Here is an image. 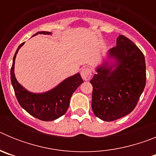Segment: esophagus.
<instances>
[{
	"instance_id": "esophagus-1",
	"label": "esophagus",
	"mask_w": 156,
	"mask_h": 156,
	"mask_svg": "<svg viewBox=\"0 0 156 156\" xmlns=\"http://www.w3.org/2000/svg\"><path fill=\"white\" fill-rule=\"evenodd\" d=\"M92 75L91 69L89 68H83L81 70V76L84 80H89Z\"/></svg>"
}]
</instances>
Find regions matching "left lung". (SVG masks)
<instances>
[{
    "instance_id": "8db88e82",
    "label": "left lung",
    "mask_w": 156,
    "mask_h": 156,
    "mask_svg": "<svg viewBox=\"0 0 156 156\" xmlns=\"http://www.w3.org/2000/svg\"><path fill=\"white\" fill-rule=\"evenodd\" d=\"M115 63L98 67L90 83L93 86L91 107L104 121H113L130 113L145 87L146 66L141 51L127 37L119 35L116 46L108 51ZM115 67L114 70L112 68Z\"/></svg>"
}]
</instances>
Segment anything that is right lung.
Here are the masks:
<instances>
[{
	"mask_svg": "<svg viewBox=\"0 0 156 156\" xmlns=\"http://www.w3.org/2000/svg\"><path fill=\"white\" fill-rule=\"evenodd\" d=\"M37 34H51L50 32H38ZM24 43L19 45L13 58L11 68V81L16 98L22 108L35 118L43 121H53L62 116L69 105L72 94L83 83L80 73H76L58 85L52 90L42 94H34L26 90L19 84L14 73L16 55Z\"/></svg>",
	"mask_w": 156,
	"mask_h": 156,
	"instance_id": "obj_1",
	"label": "right lung"
}]
</instances>
